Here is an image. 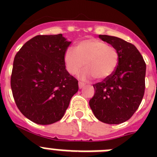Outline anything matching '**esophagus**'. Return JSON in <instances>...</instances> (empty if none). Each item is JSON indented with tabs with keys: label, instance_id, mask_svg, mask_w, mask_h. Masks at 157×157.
<instances>
[{
	"label": "esophagus",
	"instance_id": "34e87169",
	"mask_svg": "<svg viewBox=\"0 0 157 157\" xmlns=\"http://www.w3.org/2000/svg\"><path fill=\"white\" fill-rule=\"evenodd\" d=\"M84 83H82V82H79V89H82L84 87Z\"/></svg>",
	"mask_w": 157,
	"mask_h": 157
}]
</instances>
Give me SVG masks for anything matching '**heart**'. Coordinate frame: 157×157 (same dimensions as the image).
I'll return each mask as SVG.
<instances>
[{
	"instance_id": "b5f03b06",
	"label": "heart",
	"mask_w": 157,
	"mask_h": 157,
	"mask_svg": "<svg viewBox=\"0 0 157 157\" xmlns=\"http://www.w3.org/2000/svg\"><path fill=\"white\" fill-rule=\"evenodd\" d=\"M65 66L71 75L83 68L79 77L87 81L94 76L98 80L109 77L118 64V53L112 46L98 39H86L76 43L75 50L67 49L63 55Z\"/></svg>"
}]
</instances>
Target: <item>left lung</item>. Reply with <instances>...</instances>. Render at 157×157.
Returning a JSON list of instances; mask_svg holds the SVG:
<instances>
[{
    "label": "left lung",
    "instance_id": "8db88e82",
    "mask_svg": "<svg viewBox=\"0 0 157 157\" xmlns=\"http://www.w3.org/2000/svg\"><path fill=\"white\" fill-rule=\"evenodd\" d=\"M98 37L117 50L118 64L109 77L94 85L90 107L100 121L121 124L134 115L144 98L146 63L134 45L112 36Z\"/></svg>",
    "mask_w": 157,
    "mask_h": 157
}]
</instances>
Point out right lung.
<instances>
[{
    "mask_svg": "<svg viewBox=\"0 0 157 157\" xmlns=\"http://www.w3.org/2000/svg\"><path fill=\"white\" fill-rule=\"evenodd\" d=\"M71 41L62 34L36 36L16 54L11 75V90L22 114L39 124L59 121L78 81L66 70L63 55Z\"/></svg>",
    "mask_w": 157,
    "mask_h": 157,
    "instance_id": "1",
    "label": "right lung"
}]
</instances>
